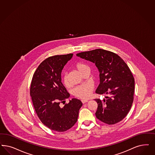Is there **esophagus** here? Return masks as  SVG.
<instances>
[{
  "instance_id": "obj_1",
  "label": "esophagus",
  "mask_w": 155,
  "mask_h": 155,
  "mask_svg": "<svg viewBox=\"0 0 155 155\" xmlns=\"http://www.w3.org/2000/svg\"><path fill=\"white\" fill-rule=\"evenodd\" d=\"M87 101H88L87 100H81V102H82V104H85V103L87 102Z\"/></svg>"
}]
</instances>
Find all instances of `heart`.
Masks as SVG:
<instances>
[{"label":"heart","mask_w":155,"mask_h":155,"mask_svg":"<svg viewBox=\"0 0 155 155\" xmlns=\"http://www.w3.org/2000/svg\"><path fill=\"white\" fill-rule=\"evenodd\" d=\"M74 68L77 70L81 74L83 73L85 70L88 69V67L85 64L78 62L74 64ZM62 82L65 87H69V78L68 74L65 73L62 77ZM93 90V86L90 84H86L84 85L78 86L73 91V94L77 98H80L82 99H85L90 96L91 91Z\"/></svg>","instance_id":"obj_1"}]
</instances>
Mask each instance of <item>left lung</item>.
I'll list each match as a JSON object with an SVG mask.
<instances>
[{
    "label": "left lung",
    "mask_w": 155,
    "mask_h": 155,
    "mask_svg": "<svg viewBox=\"0 0 155 155\" xmlns=\"http://www.w3.org/2000/svg\"><path fill=\"white\" fill-rule=\"evenodd\" d=\"M76 55L94 63L100 72V84L96 93L107 96L103 100L95 99L96 117L108 125L121 121L134 101V80L128 65L117 54L101 48Z\"/></svg>",
    "instance_id": "1"
}]
</instances>
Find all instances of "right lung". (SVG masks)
<instances>
[{"mask_svg": "<svg viewBox=\"0 0 155 155\" xmlns=\"http://www.w3.org/2000/svg\"><path fill=\"white\" fill-rule=\"evenodd\" d=\"M73 55H57L45 59L31 82L30 93L38 117L45 126L57 132H64L74 126L82 105L80 100L73 98L60 107L70 96L61 82V72Z\"/></svg>", "mask_w": 155, "mask_h": 155, "instance_id": "right-lung-1", "label": "right lung"}]
</instances>
